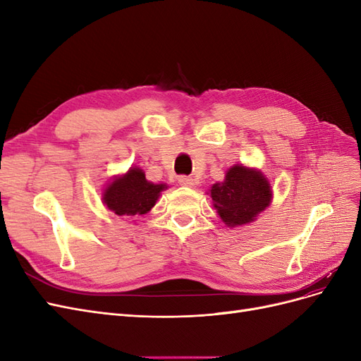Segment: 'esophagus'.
<instances>
[{"label":"esophagus","instance_id":"esophagus-1","mask_svg":"<svg viewBox=\"0 0 361 361\" xmlns=\"http://www.w3.org/2000/svg\"><path fill=\"white\" fill-rule=\"evenodd\" d=\"M179 185H182V187H194L195 182L192 178H188V176H179L178 179Z\"/></svg>","mask_w":361,"mask_h":361}]
</instances>
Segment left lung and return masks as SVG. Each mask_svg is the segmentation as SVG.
I'll list each match as a JSON object with an SVG mask.
<instances>
[{
	"label": "left lung",
	"instance_id": "8db88e82",
	"mask_svg": "<svg viewBox=\"0 0 361 361\" xmlns=\"http://www.w3.org/2000/svg\"><path fill=\"white\" fill-rule=\"evenodd\" d=\"M218 216L227 227H241L256 221L272 202V188L264 173L244 164L226 171L223 182L207 191Z\"/></svg>",
	"mask_w": 361,
	"mask_h": 361
}]
</instances>
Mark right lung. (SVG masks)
<instances>
[{
	"label": "right lung",
	"instance_id": "obj_1",
	"mask_svg": "<svg viewBox=\"0 0 361 361\" xmlns=\"http://www.w3.org/2000/svg\"><path fill=\"white\" fill-rule=\"evenodd\" d=\"M167 188V183L147 180L143 169L135 166L106 183L102 191V203L108 211L120 216L145 215L157 204L161 192Z\"/></svg>",
	"mask_w": 361,
	"mask_h": 361
}]
</instances>
